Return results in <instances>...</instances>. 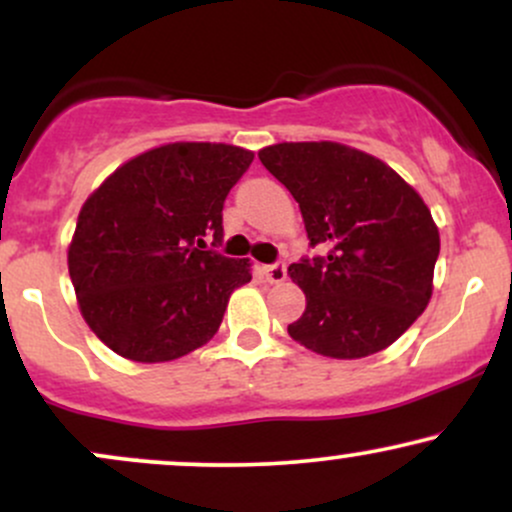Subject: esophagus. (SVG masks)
<instances>
[{
	"label": "esophagus",
	"instance_id": "34e87169",
	"mask_svg": "<svg viewBox=\"0 0 512 512\" xmlns=\"http://www.w3.org/2000/svg\"><path fill=\"white\" fill-rule=\"evenodd\" d=\"M264 274H267V279L272 281V284H281V281L286 279V264L284 262L267 264V267H264Z\"/></svg>",
	"mask_w": 512,
	"mask_h": 512
}]
</instances>
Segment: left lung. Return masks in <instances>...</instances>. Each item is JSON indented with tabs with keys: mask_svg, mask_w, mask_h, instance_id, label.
<instances>
[{
	"mask_svg": "<svg viewBox=\"0 0 512 512\" xmlns=\"http://www.w3.org/2000/svg\"><path fill=\"white\" fill-rule=\"evenodd\" d=\"M262 166L291 192L310 248L289 267L305 310L289 334L330 358L378 354L431 301L440 252L424 199L380 158L334 142L274 144Z\"/></svg>",
	"mask_w": 512,
	"mask_h": 512,
	"instance_id": "8db88e82",
	"label": "left lung"
}]
</instances>
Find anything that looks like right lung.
Returning a JSON list of instances; mask_svg holds the SVG:
<instances>
[{
  "label": "right lung",
  "instance_id": "1",
  "mask_svg": "<svg viewBox=\"0 0 512 512\" xmlns=\"http://www.w3.org/2000/svg\"><path fill=\"white\" fill-rule=\"evenodd\" d=\"M252 158L231 144H166L86 199L69 276L88 327L115 354L173 361L219 330L233 289L252 279L248 260L216 250L223 202Z\"/></svg>",
  "mask_w": 512,
  "mask_h": 512
}]
</instances>
